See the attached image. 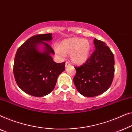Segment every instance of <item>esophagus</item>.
Masks as SVG:
<instances>
[{"instance_id": "esophagus-1", "label": "esophagus", "mask_w": 132, "mask_h": 132, "mask_svg": "<svg viewBox=\"0 0 132 132\" xmlns=\"http://www.w3.org/2000/svg\"><path fill=\"white\" fill-rule=\"evenodd\" d=\"M65 66H66V68H67V67H68V66H71V64H70L69 62H68V61H67V62H66Z\"/></svg>"}]
</instances>
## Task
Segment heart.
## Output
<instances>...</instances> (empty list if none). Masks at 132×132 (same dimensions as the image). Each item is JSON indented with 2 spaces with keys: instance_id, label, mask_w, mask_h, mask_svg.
<instances>
[{
  "instance_id": "1",
  "label": "heart",
  "mask_w": 132,
  "mask_h": 132,
  "mask_svg": "<svg viewBox=\"0 0 132 132\" xmlns=\"http://www.w3.org/2000/svg\"><path fill=\"white\" fill-rule=\"evenodd\" d=\"M91 50L90 42L86 39L73 38L64 40L61 43V47L55 48L56 54L60 57H64L66 53L70 54L71 60L74 63L82 64L88 59Z\"/></svg>"
}]
</instances>
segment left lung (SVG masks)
<instances>
[{
  "mask_svg": "<svg viewBox=\"0 0 132 132\" xmlns=\"http://www.w3.org/2000/svg\"><path fill=\"white\" fill-rule=\"evenodd\" d=\"M96 50L82 65L75 67L73 82L85 97L102 94L112 84L114 76V56L105 42L94 38Z\"/></svg>",
  "mask_w": 132,
  "mask_h": 132,
  "instance_id": "1",
  "label": "left lung"
}]
</instances>
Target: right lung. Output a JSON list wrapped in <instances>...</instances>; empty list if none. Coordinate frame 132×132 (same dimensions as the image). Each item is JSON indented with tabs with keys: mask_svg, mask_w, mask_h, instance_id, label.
I'll return each mask as SVG.
<instances>
[{
	"mask_svg": "<svg viewBox=\"0 0 132 132\" xmlns=\"http://www.w3.org/2000/svg\"><path fill=\"white\" fill-rule=\"evenodd\" d=\"M51 33L30 37L16 51L14 75L18 86L23 92L35 97H42L53 90L59 75L65 69V62L57 63L50 54L54 51L47 41L52 39ZM42 43L45 50L38 51L37 46Z\"/></svg>",
	"mask_w": 132,
	"mask_h": 132,
	"instance_id": "add662e5",
	"label": "right lung"
}]
</instances>
